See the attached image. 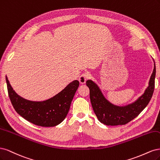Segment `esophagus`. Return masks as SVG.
Here are the masks:
<instances>
[{
  "label": "esophagus",
  "instance_id": "34e87169",
  "mask_svg": "<svg viewBox=\"0 0 160 160\" xmlns=\"http://www.w3.org/2000/svg\"><path fill=\"white\" fill-rule=\"evenodd\" d=\"M88 78H89V74H88L86 73V72L83 73L82 75H80V76L79 77V82H80L81 84H84Z\"/></svg>",
  "mask_w": 160,
  "mask_h": 160
}]
</instances>
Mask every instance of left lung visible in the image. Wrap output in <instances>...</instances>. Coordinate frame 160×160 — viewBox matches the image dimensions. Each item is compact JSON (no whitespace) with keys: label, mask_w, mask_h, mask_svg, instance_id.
<instances>
[{"label":"left lung","mask_w":160,"mask_h":160,"mask_svg":"<svg viewBox=\"0 0 160 160\" xmlns=\"http://www.w3.org/2000/svg\"><path fill=\"white\" fill-rule=\"evenodd\" d=\"M156 64L149 82V86L144 94L133 104L119 107L112 104L103 96L101 90L94 82L86 81L90 89L91 104L98 120L107 126L125 125L134 119L150 101L155 88Z\"/></svg>","instance_id":"8db88e82"}]
</instances>
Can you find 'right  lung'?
<instances>
[{
  "label": "right lung",
  "instance_id": "1",
  "mask_svg": "<svg viewBox=\"0 0 160 160\" xmlns=\"http://www.w3.org/2000/svg\"><path fill=\"white\" fill-rule=\"evenodd\" d=\"M8 93L14 110L25 120L42 127H53L60 123L67 116L79 82L74 80L60 93L43 102L27 100L12 89L6 76Z\"/></svg>",
  "mask_w": 160,
  "mask_h": 160
}]
</instances>
